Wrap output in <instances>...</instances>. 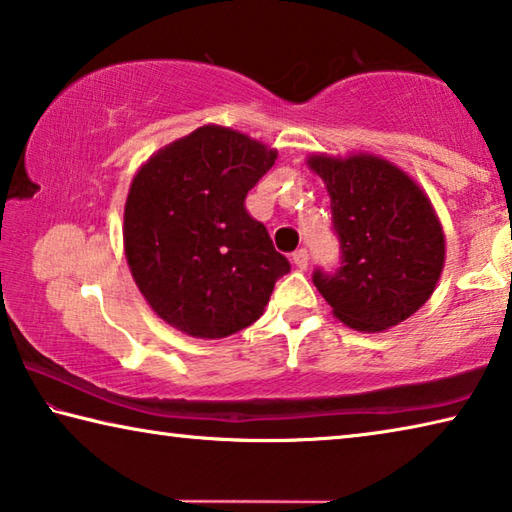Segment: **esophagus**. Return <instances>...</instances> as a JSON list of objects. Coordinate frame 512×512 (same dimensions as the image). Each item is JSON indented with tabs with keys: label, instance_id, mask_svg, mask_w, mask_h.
Segmentation results:
<instances>
[{
	"label": "esophagus",
	"instance_id": "34e87169",
	"mask_svg": "<svg viewBox=\"0 0 512 512\" xmlns=\"http://www.w3.org/2000/svg\"><path fill=\"white\" fill-rule=\"evenodd\" d=\"M293 264H296V268H300V271H307V266H309V253L305 248H300V250H296V253H293Z\"/></svg>",
	"mask_w": 512,
	"mask_h": 512
}]
</instances>
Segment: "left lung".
I'll return each mask as SVG.
<instances>
[{
  "label": "left lung",
  "instance_id": "left-lung-1",
  "mask_svg": "<svg viewBox=\"0 0 512 512\" xmlns=\"http://www.w3.org/2000/svg\"><path fill=\"white\" fill-rule=\"evenodd\" d=\"M327 187L341 268L314 273L343 325L384 332L431 298L445 266V232L422 187L379 155L307 158Z\"/></svg>",
  "mask_w": 512,
  "mask_h": 512
}]
</instances>
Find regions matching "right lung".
<instances>
[{"label":"right lung","mask_w":512,"mask_h":512,"mask_svg":"<svg viewBox=\"0 0 512 512\" xmlns=\"http://www.w3.org/2000/svg\"><path fill=\"white\" fill-rule=\"evenodd\" d=\"M275 160L271 146L207 124L137 169L124 207L126 262L164 323L223 339L264 314L291 266L244 201Z\"/></svg>","instance_id":"right-lung-1"}]
</instances>
